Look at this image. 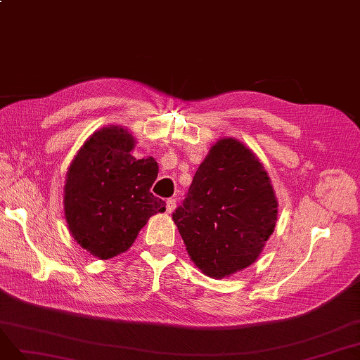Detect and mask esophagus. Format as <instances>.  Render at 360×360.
I'll return each instance as SVG.
<instances>
[{
  "mask_svg": "<svg viewBox=\"0 0 360 360\" xmlns=\"http://www.w3.org/2000/svg\"><path fill=\"white\" fill-rule=\"evenodd\" d=\"M175 207H176V200L175 199H167V202H166V211L170 214V212L175 211Z\"/></svg>",
  "mask_w": 360,
  "mask_h": 360,
  "instance_id": "1",
  "label": "esophagus"
}]
</instances>
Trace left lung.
I'll list each match as a JSON object with an SVG mask.
<instances>
[{
    "instance_id": "1",
    "label": "left lung",
    "mask_w": 360,
    "mask_h": 360,
    "mask_svg": "<svg viewBox=\"0 0 360 360\" xmlns=\"http://www.w3.org/2000/svg\"><path fill=\"white\" fill-rule=\"evenodd\" d=\"M276 215L268 172L251 149L224 137L197 169L172 218L197 268L224 278L256 262Z\"/></svg>"
}]
</instances>
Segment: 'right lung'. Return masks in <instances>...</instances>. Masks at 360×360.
Listing matches in <instances>:
<instances>
[{"mask_svg": "<svg viewBox=\"0 0 360 360\" xmlns=\"http://www.w3.org/2000/svg\"><path fill=\"white\" fill-rule=\"evenodd\" d=\"M134 137L122 127L96 131L72 161L64 187L68 230L80 247L101 260L129 250L148 219L166 211L150 193L157 161L136 160Z\"/></svg>", "mask_w": 360, "mask_h": 360, "instance_id": "obj_1", "label": "right lung"}]
</instances>
